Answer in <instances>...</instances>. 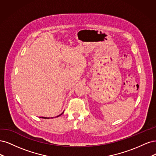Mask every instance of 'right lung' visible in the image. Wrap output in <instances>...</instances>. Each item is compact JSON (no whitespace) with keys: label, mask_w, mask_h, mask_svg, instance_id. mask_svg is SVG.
Segmentation results:
<instances>
[{"label":"right lung","mask_w":156,"mask_h":156,"mask_svg":"<svg viewBox=\"0 0 156 156\" xmlns=\"http://www.w3.org/2000/svg\"><path fill=\"white\" fill-rule=\"evenodd\" d=\"M62 114H61V115H62ZM59 115V116H60V115ZM59 116H58V117H59ZM42 118H44V119H49V118H47V117H42Z\"/></svg>","instance_id":"1"}]
</instances>
